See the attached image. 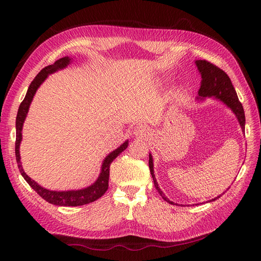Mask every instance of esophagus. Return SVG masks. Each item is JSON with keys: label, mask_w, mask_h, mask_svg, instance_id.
<instances>
[{"label": "esophagus", "mask_w": 261, "mask_h": 261, "mask_svg": "<svg viewBox=\"0 0 261 261\" xmlns=\"http://www.w3.org/2000/svg\"><path fill=\"white\" fill-rule=\"evenodd\" d=\"M134 134H135L136 136L138 137H146L149 135V132H148V128L146 127V126H137V127L134 129Z\"/></svg>", "instance_id": "obj_1"}]
</instances>
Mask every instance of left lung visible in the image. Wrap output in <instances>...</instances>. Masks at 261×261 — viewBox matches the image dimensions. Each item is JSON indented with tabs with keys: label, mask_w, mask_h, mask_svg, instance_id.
Returning a JSON list of instances; mask_svg holds the SVG:
<instances>
[{
	"label": "left lung",
	"mask_w": 261,
	"mask_h": 261,
	"mask_svg": "<svg viewBox=\"0 0 261 261\" xmlns=\"http://www.w3.org/2000/svg\"><path fill=\"white\" fill-rule=\"evenodd\" d=\"M195 63L197 65V68H198V70H199L200 75H201V86H200V89L198 91L199 97H197V99L203 100L206 97H215V98L222 101L224 105H226L232 110L233 113L236 115V117H238L240 125L242 126L243 132H244V128H245L244 109L238 98V93H236V91L234 89L230 77L226 75L224 70L219 68L218 66H216L215 64H212V63H210L206 60H198ZM149 169H150V173H151V176L153 178V183H154V187L156 188V191L159 192V194L162 196V198L165 201L174 204V202L170 201L167 197L164 196L160 187L158 186L156 179L154 177V173H153L152 155L150 153H149ZM221 196L222 195L216 197L215 199H212L210 201H213V200L220 198Z\"/></svg>",
	"instance_id": "1"
}]
</instances>
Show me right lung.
Segmentation results:
<instances>
[{"label": "right lung", "instance_id": "1", "mask_svg": "<svg viewBox=\"0 0 261 261\" xmlns=\"http://www.w3.org/2000/svg\"><path fill=\"white\" fill-rule=\"evenodd\" d=\"M70 63V59L68 57L62 58L58 60L52 65H49L41 69V72L39 73L35 80L31 82L29 88L27 90V93L25 96V99L19 106L17 116H16V141H15V154H16V161L20 174L25 180L30 185V187L37 192L39 196H41L42 198L55 206H67V207H77L83 206V204H87L89 202H93L94 200L99 199L101 196H103L105 193L108 191L109 187V176H110V165H111L112 161L115 158L123 152L124 150L128 146V140H126L123 145H121L114 151H112L110 154L107 155L103 163H102L101 172L98 179L94 181L92 185L84 189H78V191H67V192H55V191H49L41 187L39 184H37L34 179H31L25 172L22 170L21 162H20V154H19V146L21 141V129L23 122L27 116L28 110L30 107L31 101L35 96L37 89L40 87V85L45 81V78L48 75L57 72L59 69H62L66 67Z\"/></svg>", "mask_w": 261, "mask_h": 261}]
</instances>
